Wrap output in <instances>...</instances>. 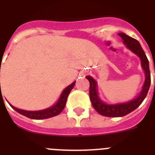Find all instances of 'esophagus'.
<instances>
[{"label": "esophagus", "instance_id": "1", "mask_svg": "<svg viewBox=\"0 0 155 155\" xmlns=\"http://www.w3.org/2000/svg\"><path fill=\"white\" fill-rule=\"evenodd\" d=\"M80 75H81V77H85V72H81V74H80Z\"/></svg>", "mask_w": 155, "mask_h": 155}]
</instances>
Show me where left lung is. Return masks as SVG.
Wrapping results in <instances>:
<instances>
[{
    "label": "left lung",
    "instance_id": "8db88e82",
    "mask_svg": "<svg viewBox=\"0 0 155 155\" xmlns=\"http://www.w3.org/2000/svg\"><path fill=\"white\" fill-rule=\"evenodd\" d=\"M119 35L123 39V43L126 45L127 48L129 49L131 52L136 54L140 58L141 61V66L145 73V81L143 85L139 95L131 101H129L124 103L118 104H107L102 101L99 97V93L97 91V83L96 80L91 76H86L89 81L90 87H89V97L93 104V108L102 116H108V117H121L129 114L130 112H133L134 110L139 107L143 101L150 85V73L149 68V61L144 53L143 50L142 48L140 43L136 39H133L128 36L125 33H119ZM155 72V70H154Z\"/></svg>",
    "mask_w": 155,
    "mask_h": 155
}]
</instances>
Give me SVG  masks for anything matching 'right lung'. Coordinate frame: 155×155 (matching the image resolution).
I'll return each mask as SVG.
<instances>
[{
  "instance_id": "1",
  "label": "right lung",
  "mask_w": 155,
  "mask_h": 155,
  "mask_svg": "<svg viewBox=\"0 0 155 155\" xmlns=\"http://www.w3.org/2000/svg\"><path fill=\"white\" fill-rule=\"evenodd\" d=\"M0 73H1V66H0ZM76 81H74L72 84H70V85L66 87V89L62 91V94L60 95L59 98L58 100V101L56 102L54 105H52L50 108H47L46 109L43 110H39V111H27V110H23L17 108L16 107H14L9 104L11 107L13 108L15 111L19 112L20 114L23 115L24 116H27L30 119H33V120H43V119H47L53 117V116H58L62 112V110L64 109L65 106H66V100L68 97L69 94H70V91L72 90L74 86L75 85ZM0 89H1V82H0Z\"/></svg>"
}]
</instances>
